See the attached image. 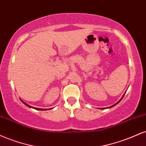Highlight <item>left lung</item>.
Returning a JSON list of instances; mask_svg holds the SVG:
<instances>
[{"instance_id":"1","label":"left lung","mask_w":146,"mask_h":146,"mask_svg":"<svg viewBox=\"0 0 146 146\" xmlns=\"http://www.w3.org/2000/svg\"><path fill=\"white\" fill-rule=\"evenodd\" d=\"M125 94V93H124V94H123V96H122V98H121V99H120V100H119V102H117V103L116 104H114V105H113V106H110V107H108V108H101V109H105V108H112V107H113L114 106H115V105H117V104H118L119 103V102H120V101H121V100H122V98H123V96H124V95Z\"/></svg>"}]
</instances>
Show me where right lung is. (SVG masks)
<instances>
[{"label": "right lung", "instance_id": "right-lung-1", "mask_svg": "<svg viewBox=\"0 0 146 146\" xmlns=\"http://www.w3.org/2000/svg\"><path fill=\"white\" fill-rule=\"evenodd\" d=\"M22 101V100H21ZM23 102V104H25V105L26 106H27L28 107H29V108H34V109H36V110H50V109H51V108H48V109H42V108H33V107H32V106H31L30 105H29V104H26L25 103V102H24L23 101H22Z\"/></svg>", "mask_w": 146, "mask_h": 146}]
</instances>
